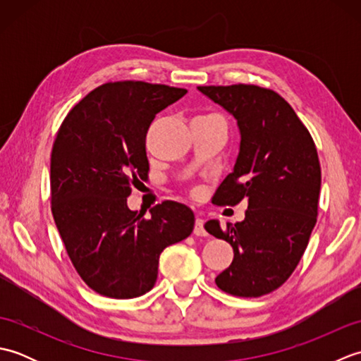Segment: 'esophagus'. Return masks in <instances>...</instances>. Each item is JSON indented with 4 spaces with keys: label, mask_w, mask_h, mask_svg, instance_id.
Here are the masks:
<instances>
[{
    "label": "esophagus",
    "mask_w": 361,
    "mask_h": 361,
    "mask_svg": "<svg viewBox=\"0 0 361 361\" xmlns=\"http://www.w3.org/2000/svg\"><path fill=\"white\" fill-rule=\"evenodd\" d=\"M194 234H195V235H206V234H208V233H206V229H204V220L200 219V217H198V219L195 220Z\"/></svg>",
    "instance_id": "1"
}]
</instances>
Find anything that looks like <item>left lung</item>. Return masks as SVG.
Listing matches in <instances>:
<instances>
[{
	"mask_svg": "<svg viewBox=\"0 0 361 361\" xmlns=\"http://www.w3.org/2000/svg\"><path fill=\"white\" fill-rule=\"evenodd\" d=\"M231 113L240 130L234 171L221 181L212 203L245 200V220L206 221V231L231 243L234 259L216 283L242 298L279 288L295 271L317 224L321 189L318 152L309 130L286 99L257 85L198 87Z\"/></svg>",
	"mask_w": 361,
	"mask_h": 361,
	"instance_id": "left-lung-1",
	"label": "left lung"
}]
</instances>
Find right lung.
Listing matches in <instances>:
<instances>
[{"label":"right lung","mask_w":361,"mask_h":361,"mask_svg":"<svg viewBox=\"0 0 361 361\" xmlns=\"http://www.w3.org/2000/svg\"><path fill=\"white\" fill-rule=\"evenodd\" d=\"M188 93L140 80L109 82L66 114L51 153V209L71 262L96 293H147L159 255L190 235L188 206L163 202L150 217L130 211L132 186L147 180L145 135L157 113Z\"/></svg>","instance_id":"1"}]
</instances>
